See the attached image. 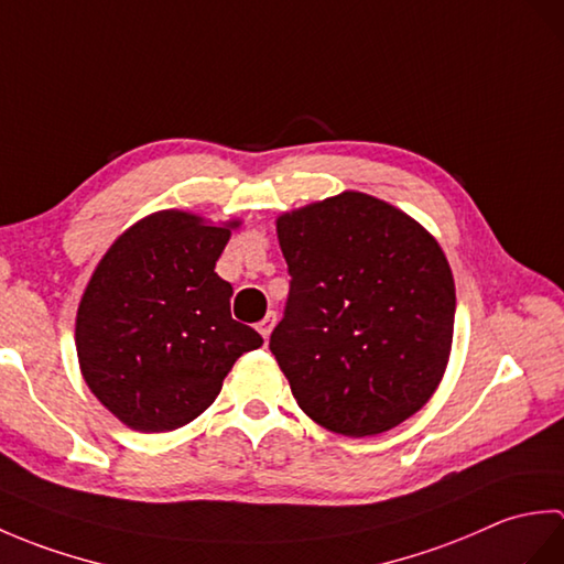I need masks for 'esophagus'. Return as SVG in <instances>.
Here are the masks:
<instances>
[{"label":"esophagus","mask_w":564,"mask_h":564,"mask_svg":"<svg viewBox=\"0 0 564 564\" xmlns=\"http://www.w3.org/2000/svg\"><path fill=\"white\" fill-rule=\"evenodd\" d=\"M275 327V313H269L267 317H263L259 325H257V329H259V334L263 339H269L271 337V329Z\"/></svg>","instance_id":"esophagus-1"}]
</instances>
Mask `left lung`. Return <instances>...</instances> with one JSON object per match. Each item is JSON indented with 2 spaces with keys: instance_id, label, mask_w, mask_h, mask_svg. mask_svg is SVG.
<instances>
[{
  "instance_id": "8db88e82",
  "label": "left lung",
  "mask_w": 564,
  "mask_h": 564,
  "mask_svg": "<svg viewBox=\"0 0 564 564\" xmlns=\"http://www.w3.org/2000/svg\"><path fill=\"white\" fill-rule=\"evenodd\" d=\"M291 293L269 349L297 406L327 431L378 436L446 373L455 283L436 237L361 191L281 213Z\"/></svg>"
}]
</instances>
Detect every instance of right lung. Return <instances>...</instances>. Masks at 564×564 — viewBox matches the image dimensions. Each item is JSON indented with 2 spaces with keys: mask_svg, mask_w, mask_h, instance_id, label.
Here are the masks:
<instances>
[{
  "mask_svg": "<svg viewBox=\"0 0 564 564\" xmlns=\"http://www.w3.org/2000/svg\"><path fill=\"white\" fill-rule=\"evenodd\" d=\"M242 220L158 210L130 225L82 293V378L128 429L162 434L194 422L259 334L230 315L232 285L215 261Z\"/></svg>",
  "mask_w": 564,
  "mask_h": 564,
  "instance_id": "add662e5",
  "label": "right lung"
}]
</instances>
